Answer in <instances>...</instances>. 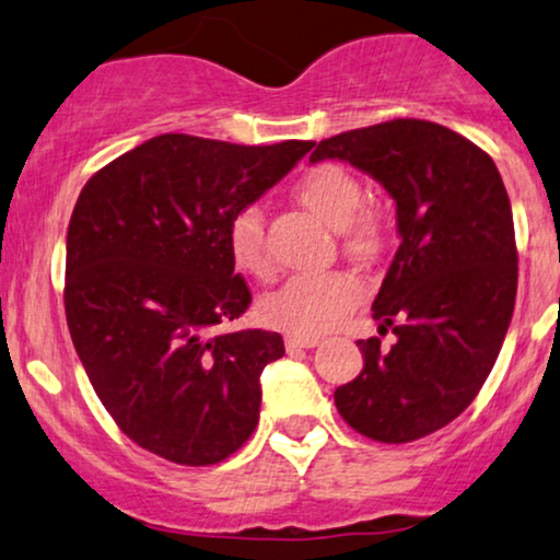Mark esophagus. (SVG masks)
I'll use <instances>...</instances> for the list:
<instances>
[{"instance_id":"34e87169","label":"esophagus","mask_w":560,"mask_h":560,"mask_svg":"<svg viewBox=\"0 0 560 560\" xmlns=\"http://www.w3.org/2000/svg\"><path fill=\"white\" fill-rule=\"evenodd\" d=\"M284 342H287V350H300V348H315L319 338L317 335H307V338H304V335H287Z\"/></svg>"}]
</instances>
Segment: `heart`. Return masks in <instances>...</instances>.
<instances>
[{
  "instance_id": "b5f03b06",
  "label": "heart",
  "mask_w": 560,
  "mask_h": 560,
  "mask_svg": "<svg viewBox=\"0 0 560 560\" xmlns=\"http://www.w3.org/2000/svg\"><path fill=\"white\" fill-rule=\"evenodd\" d=\"M294 197L327 228L338 230L350 256L374 258L382 250L384 225L374 207L363 205V186L338 163L312 166L296 184ZM233 264L245 273L268 276L271 260L266 248L264 214L256 207L237 212L228 228ZM366 294V287L350 271L292 276L276 292L260 300L266 325L292 335H319L330 330Z\"/></svg>"
}]
</instances>
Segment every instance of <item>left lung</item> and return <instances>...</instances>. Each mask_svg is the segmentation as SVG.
<instances>
[{
	"instance_id": "left-lung-1",
	"label": "left lung",
	"mask_w": 560,
	"mask_h": 560,
	"mask_svg": "<svg viewBox=\"0 0 560 560\" xmlns=\"http://www.w3.org/2000/svg\"><path fill=\"white\" fill-rule=\"evenodd\" d=\"M397 205L399 248L374 300L397 342L358 340L363 371L335 389L350 428L409 443L471 405L502 350L517 294L512 207L494 161L428 119H392L319 140Z\"/></svg>"
}]
</instances>
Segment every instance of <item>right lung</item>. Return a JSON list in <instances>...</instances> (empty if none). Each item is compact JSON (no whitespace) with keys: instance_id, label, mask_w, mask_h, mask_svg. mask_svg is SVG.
Instances as JSON below:
<instances>
[{"instance_id":"obj_1","label":"right lung","mask_w":560,"mask_h":560,"mask_svg":"<svg viewBox=\"0 0 560 560\" xmlns=\"http://www.w3.org/2000/svg\"><path fill=\"white\" fill-rule=\"evenodd\" d=\"M312 145L166 132L81 189L66 237V319L96 397L140 448L212 466L256 430L260 371L284 340L220 330L250 304L228 228Z\"/></svg>"}]
</instances>
